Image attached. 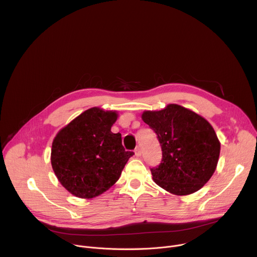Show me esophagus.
Returning <instances> with one entry per match:
<instances>
[{
  "label": "esophagus",
  "mask_w": 257,
  "mask_h": 257,
  "mask_svg": "<svg viewBox=\"0 0 257 257\" xmlns=\"http://www.w3.org/2000/svg\"><path fill=\"white\" fill-rule=\"evenodd\" d=\"M135 156L136 157H140L141 156V150H140V148H139V146H137V148L135 149Z\"/></svg>",
  "instance_id": "1"
}]
</instances>
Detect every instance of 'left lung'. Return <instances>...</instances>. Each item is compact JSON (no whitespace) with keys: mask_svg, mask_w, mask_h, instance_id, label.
I'll return each mask as SVG.
<instances>
[{"mask_svg":"<svg viewBox=\"0 0 257 257\" xmlns=\"http://www.w3.org/2000/svg\"><path fill=\"white\" fill-rule=\"evenodd\" d=\"M158 135L163 159L151 169L160 187L174 195H188L201 189L213 175L221 152L214 129L200 115L176 103L141 115Z\"/></svg>","mask_w":257,"mask_h":257,"instance_id":"8db88e82","label":"left lung"}]
</instances>
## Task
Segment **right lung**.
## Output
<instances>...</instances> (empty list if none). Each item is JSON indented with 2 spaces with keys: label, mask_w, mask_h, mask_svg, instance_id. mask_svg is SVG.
<instances>
[{
  "label": "right lung",
  "mask_w": 257,
  "mask_h": 257,
  "mask_svg": "<svg viewBox=\"0 0 257 257\" xmlns=\"http://www.w3.org/2000/svg\"><path fill=\"white\" fill-rule=\"evenodd\" d=\"M117 111L86 109L56 135L51 163L62 186L79 198H93L111 188L134 154L126 152L120 133L111 128Z\"/></svg>",
  "instance_id": "1"
}]
</instances>
